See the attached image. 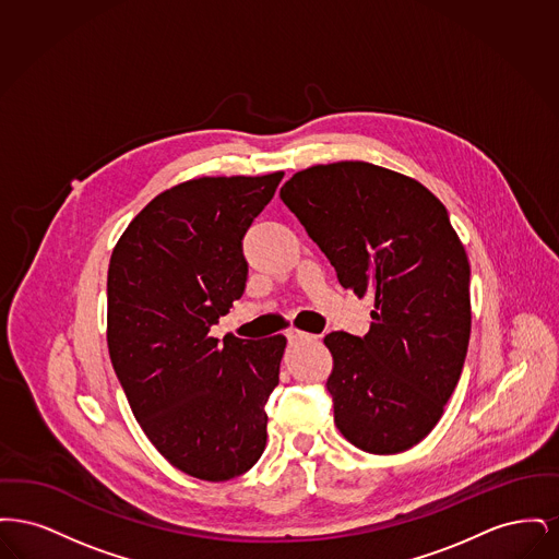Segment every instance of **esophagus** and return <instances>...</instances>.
<instances>
[{
    "mask_svg": "<svg viewBox=\"0 0 559 559\" xmlns=\"http://www.w3.org/2000/svg\"><path fill=\"white\" fill-rule=\"evenodd\" d=\"M287 340H289V344H299V342H312V340H317V335H310V333L299 331V329H289Z\"/></svg>",
    "mask_w": 559,
    "mask_h": 559,
    "instance_id": "34e87169",
    "label": "esophagus"
}]
</instances>
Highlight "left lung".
I'll list each match as a JSON object with an SVG mask.
<instances>
[{"mask_svg": "<svg viewBox=\"0 0 559 559\" xmlns=\"http://www.w3.org/2000/svg\"><path fill=\"white\" fill-rule=\"evenodd\" d=\"M281 199L342 287L374 297L365 337H324L335 424L360 451L415 447L442 417L472 331L469 262L447 207L417 180L365 160L297 171Z\"/></svg>", "mask_w": 559, "mask_h": 559, "instance_id": "8db88e82", "label": "left lung"}]
</instances>
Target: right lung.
<instances>
[{
	"instance_id": "right-lung-1",
	"label": "right lung",
	"mask_w": 559,
	"mask_h": 559,
	"mask_svg": "<svg viewBox=\"0 0 559 559\" xmlns=\"http://www.w3.org/2000/svg\"><path fill=\"white\" fill-rule=\"evenodd\" d=\"M283 171L199 178L138 213L108 264V352L133 417L180 472L224 481L266 447L287 340L210 335L245 293L242 239Z\"/></svg>"
}]
</instances>
